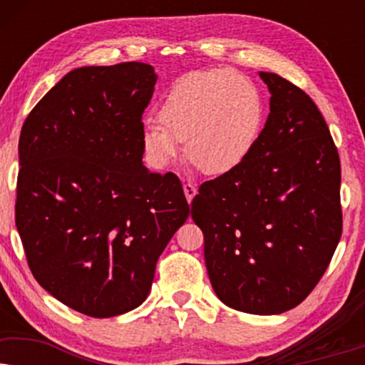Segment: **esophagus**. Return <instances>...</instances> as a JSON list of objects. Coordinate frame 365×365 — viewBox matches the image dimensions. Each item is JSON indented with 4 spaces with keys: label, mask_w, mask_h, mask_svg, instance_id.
Returning <instances> with one entry per match:
<instances>
[{
    "label": "esophagus",
    "mask_w": 365,
    "mask_h": 365,
    "mask_svg": "<svg viewBox=\"0 0 365 365\" xmlns=\"http://www.w3.org/2000/svg\"><path fill=\"white\" fill-rule=\"evenodd\" d=\"M182 189H184V194H186V199H187V202H191L192 201V197L196 196V192H197V187L194 186L192 182H186L182 186Z\"/></svg>",
    "instance_id": "1"
}]
</instances>
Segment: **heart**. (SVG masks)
Wrapping results in <instances>:
<instances>
[{
  "instance_id": "b5f03b06",
  "label": "heart",
  "mask_w": 365,
  "mask_h": 365,
  "mask_svg": "<svg viewBox=\"0 0 365 365\" xmlns=\"http://www.w3.org/2000/svg\"><path fill=\"white\" fill-rule=\"evenodd\" d=\"M259 88L232 69H207L179 78L163 98L159 121H146L143 149L154 168L182 153L204 174L222 176L244 163L262 133Z\"/></svg>"
}]
</instances>
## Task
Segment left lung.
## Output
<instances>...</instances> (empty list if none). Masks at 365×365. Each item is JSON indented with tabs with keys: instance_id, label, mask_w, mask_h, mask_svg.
Returning a JSON list of instances; mask_svg holds the SVG:
<instances>
[{
	"instance_id": "1",
	"label": "left lung",
	"mask_w": 365,
	"mask_h": 365,
	"mask_svg": "<svg viewBox=\"0 0 365 365\" xmlns=\"http://www.w3.org/2000/svg\"><path fill=\"white\" fill-rule=\"evenodd\" d=\"M267 121L251 154L201 184L192 221L204 234L214 292L259 316L306 299L342 234L341 163L321 111L301 88L274 73Z\"/></svg>"
}]
</instances>
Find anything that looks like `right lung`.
Instances as JSON below:
<instances>
[{
    "mask_svg": "<svg viewBox=\"0 0 365 365\" xmlns=\"http://www.w3.org/2000/svg\"><path fill=\"white\" fill-rule=\"evenodd\" d=\"M146 63L84 66L44 94L19 136L16 227L39 286L89 317L146 301L156 262L186 222L176 174L143 164Z\"/></svg>",
    "mask_w": 365,
    "mask_h": 365,
    "instance_id": "obj_1",
    "label": "right lung"
}]
</instances>
